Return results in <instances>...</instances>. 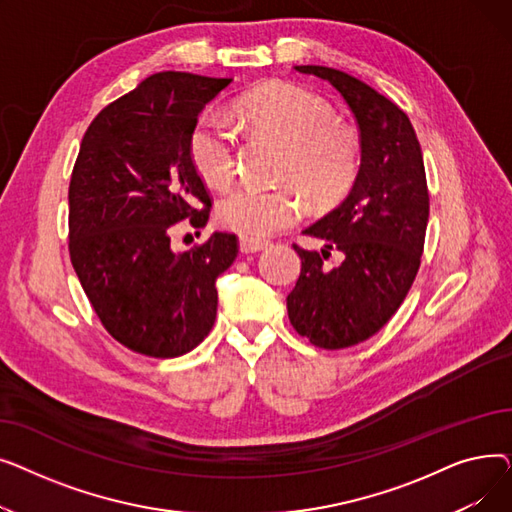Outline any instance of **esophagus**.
Here are the masks:
<instances>
[{
	"mask_svg": "<svg viewBox=\"0 0 512 512\" xmlns=\"http://www.w3.org/2000/svg\"><path fill=\"white\" fill-rule=\"evenodd\" d=\"M238 247H240L242 253H259V251H263L267 247V242L251 238V236H240Z\"/></svg>",
	"mask_w": 512,
	"mask_h": 512,
	"instance_id": "obj_1",
	"label": "esophagus"
}]
</instances>
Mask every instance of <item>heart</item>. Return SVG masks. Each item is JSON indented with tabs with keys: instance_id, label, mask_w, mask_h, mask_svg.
I'll list each match as a JSON object with an SVG mask.
<instances>
[{
	"instance_id": "b5f03b06",
	"label": "heart",
	"mask_w": 512,
	"mask_h": 512,
	"mask_svg": "<svg viewBox=\"0 0 512 512\" xmlns=\"http://www.w3.org/2000/svg\"><path fill=\"white\" fill-rule=\"evenodd\" d=\"M238 118L253 132L288 147L286 176L297 180L319 203H332L353 184L359 170V141L334 122L330 107L290 83L261 85L238 101ZM238 130L218 114H205L191 137L197 172L213 186H226L236 174ZM305 213L294 186H238L218 203L220 222L251 238L272 236Z\"/></svg>"
}]
</instances>
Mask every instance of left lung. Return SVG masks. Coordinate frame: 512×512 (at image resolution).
<instances>
[{"label": "left lung", "instance_id": "left-lung-1", "mask_svg": "<svg viewBox=\"0 0 512 512\" xmlns=\"http://www.w3.org/2000/svg\"><path fill=\"white\" fill-rule=\"evenodd\" d=\"M330 83L353 112L361 166L348 197L305 234L326 247L305 251L301 276L286 299L292 328L319 348H346L380 332L419 272L429 195L423 155L409 116L363 80L328 66H294ZM336 248L334 271L323 259Z\"/></svg>", "mask_w": 512, "mask_h": 512}]
</instances>
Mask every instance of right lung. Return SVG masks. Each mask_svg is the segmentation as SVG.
<instances>
[{
    "label": "right lung",
    "mask_w": 512,
    "mask_h": 512,
    "mask_svg": "<svg viewBox=\"0 0 512 512\" xmlns=\"http://www.w3.org/2000/svg\"><path fill=\"white\" fill-rule=\"evenodd\" d=\"M232 78L157 72L97 114L72 170L70 259L103 328L134 353L193 351L218 311L215 280L232 265L234 234L172 251L174 224L203 228L211 199L193 164L203 107ZM203 202L204 209L192 205Z\"/></svg>",
    "instance_id": "add662e5"
}]
</instances>
